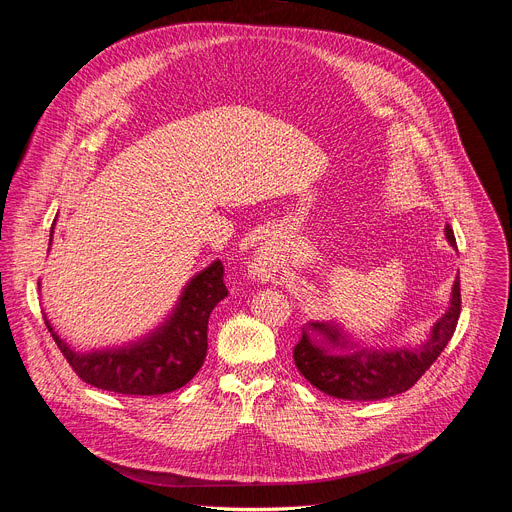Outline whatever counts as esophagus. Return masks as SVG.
Instances as JSON below:
<instances>
[{"label":"esophagus","instance_id":"1","mask_svg":"<svg viewBox=\"0 0 512 512\" xmlns=\"http://www.w3.org/2000/svg\"><path fill=\"white\" fill-rule=\"evenodd\" d=\"M276 247L274 245H265L259 249V253L255 255V261H253V270L259 274H270V272H276Z\"/></svg>","mask_w":512,"mask_h":512}]
</instances>
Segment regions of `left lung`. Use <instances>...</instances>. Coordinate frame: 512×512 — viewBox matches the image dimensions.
<instances>
[{
	"instance_id": "obj_1",
	"label": "left lung",
	"mask_w": 512,
	"mask_h": 512,
	"mask_svg": "<svg viewBox=\"0 0 512 512\" xmlns=\"http://www.w3.org/2000/svg\"><path fill=\"white\" fill-rule=\"evenodd\" d=\"M446 238H456L446 226ZM461 315V280L452 286L448 311L415 348H373L351 340L334 321H311L292 351L294 365L317 390L342 400H382L407 392L440 357Z\"/></svg>"
}]
</instances>
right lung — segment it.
<instances>
[{
	"label": "right lung",
	"mask_w": 512,
	"mask_h": 512,
	"mask_svg": "<svg viewBox=\"0 0 512 512\" xmlns=\"http://www.w3.org/2000/svg\"><path fill=\"white\" fill-rule=\"evenodd\" d=\"M224 297V265L213 261L180 294L174 313L141 340L116 348L76 353L51 330L58 348L80 380L118 394L157 396L191 382L207 355V321Z\"/></svg>",
	"instance_id": "1"
}]
</instances>
